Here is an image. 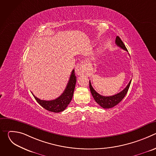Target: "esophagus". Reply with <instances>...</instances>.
I'll use <instances>...</instances> for the list:
<instances>
[{"label": "esophagus", "mask_w": 156, "mask_h": 156, "mask_svg": "<svg viewBox=\"0 0 156 156\" xmlns=\"http://www.w3.org/2000/svg\"><path fill=\"white\" fill-rule=\"evenodd\" d=\"M75 73L78 75H81L85 73V65L84 63L81 62V63L76 65L75 67Z\"/></svg>", "instance_id": "obj_1"}]
</instances>
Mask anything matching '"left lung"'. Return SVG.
Segmentation results:
<instances>
[{"mask_svg": "<svg viewBox=\"0 0 156 156\" xmlns=\"http://www.w3.org/2000/svg\"><path fill=\"white\" fill-rule=\"evenodd\" d=\"M115 44L117 45V46L120 47L123 50H125L126 51L128 52V50L125 47V44H123V41L121 40V39L119 37V36H117L116 39H115ZM131 80L129 81V83L128 85L126 86V87L123 90H122L121 92L119 93H117L114 96H104L101 94H99L98 93H97L94 89L93 87L91 81H90V91L91 93V94L96 101V102L102 108H110L114 107L116 105H117L125 96L126 94L128 89L129 87L130 84H131Z\"/></svg>", "mask_w": 156, "mask_h": 156, "instance_id": "obj_1", "label": "left lung"}]
</instances>
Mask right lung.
<instances>
[{
    "label": "right lung",
    "mask_w": 156,
    "mask_h": 156,
    "mask_svg": "<svg viewBox=\"0 0 156 156\" xmlns=\"http://www.w3.org/2000/svg\"><path fill=\"white\" fill-rule=\"evenodd\" d=\"M76 82V77L75 74V70H73L65 91L57 99L52 101L41 100L36 98L32 93H31L36 101L43 108L50 111V112L55 113L60 112L63 111L71 102L74 93Z\"/></svg>",
    "instance_id": "right-lung-1"
}]
</instances>
